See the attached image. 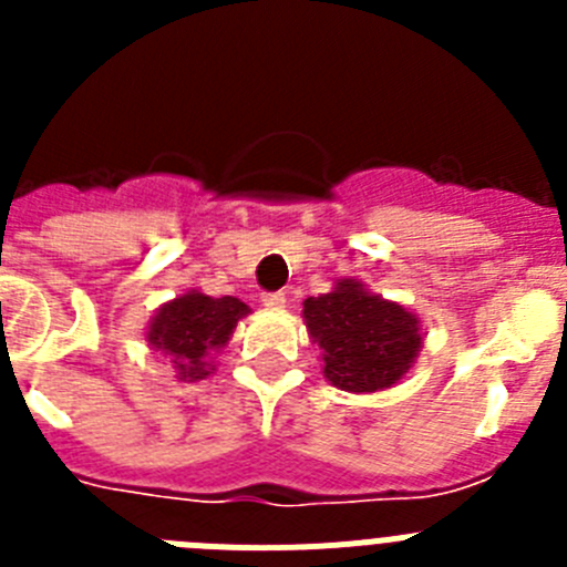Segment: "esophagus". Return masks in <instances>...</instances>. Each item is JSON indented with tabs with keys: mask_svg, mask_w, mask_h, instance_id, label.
<instances>
[{
	"mask_svg": "<svg viewBox=\"0 0 567 567\" xmlns=\"http://www.w3.org/2000/svg\"><path fill=\"white\" fill-rule=\"evenodd\" d=\"M260 303L267 309H284L287 307V295L284 292H264L260 295Z\"/></svg>",
	"mask_w": 567,
	"mask_h": 567,
	"instance_id": "obj_1",
	"label": "esophagus"
}]
</instances>
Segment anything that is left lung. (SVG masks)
<instances>
[{
	"instance_id": "left-lung-1",
	"label": "left lung",
	"mask_w": 567,
	"mask_h": 567,
	"mask_svg": "<svg viewBox=\"0 0 567 567\" xmlns=\"http://www.w3.org/2000/svg\"><path fill=\"white\" fill-rule=\"evenodd\" d=\"M303 323L323 349V378L343 392L392 389L423 349L417 315L358 278H340L332 292L303 300Z\"/></svg>"
}]
</instances>
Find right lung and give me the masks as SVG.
<instances>
[{"label": "right lung", "mask_w": 567, "mask_h": 567, "mask_svg": "<svg viewBox=\"0 0 567 567\" xmlns=\"http://www.w3.org/2000/svg\"><path fill=\"white\" fill-rule=\"evenodd\" d=\"M244 315H249V307L233 295L209 298L189 289L158 307L144 334L155 352L167 354L175 378L195 383L213 372V354L227 346Z\"/></svg>", "instance_id": "add662e5"}]
</instances>
